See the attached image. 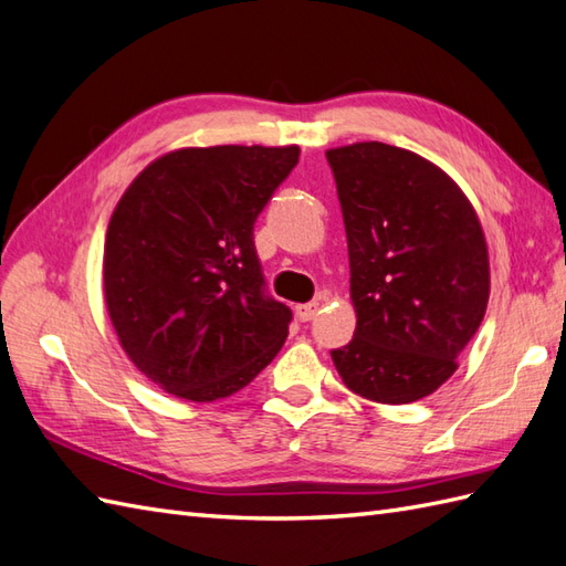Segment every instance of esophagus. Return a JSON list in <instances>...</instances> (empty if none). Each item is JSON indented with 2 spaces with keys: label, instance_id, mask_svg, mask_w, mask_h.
<instances>
[{
  "label": "esophagus",
  "instance_id": "34e87169",
  "mask_svg": "<svg viewBox=\"0 0 566 566\" xmlns=\"http://www.w3.org/2000/svg\"><path fill=\"white\" fill-rule=\"evenodd\" d=\"M316 310H319V302H307V305H300V307H297L300 322H310V319H314Z\"/></svg>",
  "mask_w": 566,
  "mask_h": 566
}]
</instances>
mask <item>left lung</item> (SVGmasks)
Instances as JSON below:
<instances>
[{"mask_svg": "<svg viewBox=\"0 0 566 566\" xmlns=\"http://www.w3.org/2000/svg\"><path fill=\"white\" fill-rule=\"evenodd\" d=\"M346 223L357 326L331 350L346 387L377 403L430 396L457 371L490 297L488 244L453 179L412 150H326Z\"/></svg>", "mask_w": 566, "mask_h": 566, "instance_id": "8db88e82", "label": "left lung"}]
</instances>
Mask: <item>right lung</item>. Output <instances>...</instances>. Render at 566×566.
<instances>
[{"mask_svg":"<svg viewBox=\"0 0 566 566\" xmlns=\"http://www.w3.org/2000/svg\"><path fill=\"white\" fill-rule=\"evenodd\" d=\"M297 158V146L179 148L122 195L105 305L124 353L163 391L232 396L281 350L293 312L266 293L254 223Z\"/></svg>","mask_w":566,"mask_h":566,"instance_id":"obj_1","label":"right lung"}]
</instances>
